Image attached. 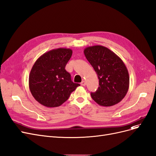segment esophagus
Returning a JSON list of instances; mask_svg holds the SVG:
<instances>
[{
	"mask_svg": "<svg viewBox=\"0 0 156 156\" xmlns=\"http://www.w3.org/2000/svg\"><path fill=\"white\" fill-rule=\"evenodd\" d=\"M81 84L82 86H85L86 85V82L84 81H83L82 82H81Z\"/></svg>",
	"mask_w": 156,
	"mask_h": 156,
	"instance_id": "34e87169",
	"label": "esophagus"
}]
</instances>
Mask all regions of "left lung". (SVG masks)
Wrapping results in <instances>:
<instances>
[{
	"mask_svg": "<svg viewBox=\"0 0 156 156\" xmlns=\"http://www.w3.org/2000/svg\"><path fill=\"white\" fill-rule=\"evenodd\" d=\"M84 54L99 79L100 87L96 92L91 93L92 98L103 107L112 106L121 101L129 85V73L123 61L102 45L87 47Z\"/></svg>",
	"mask_w": 156,
	"mask_h": 156,
	"instance_id": "8db88e82",
	"label": "left lung"
}]
</instances>
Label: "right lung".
I'll return each mask as SVG.
<instances>
[{
    "mask_svg": "<svg viewBox=\"0 0 156 156\" xmlns=\"http://www.w3.org/2000/svg\"><path fill=\"white\" fill-rule=\"evenodd\" d=\"M72 55L67 48L52 49L37 58L29 75L30 91L42 105L56 107L66 101L80 84L74 83L65 69Z\"/></svg>",
    "mask_w": 156,
    "mask_h": 156,
    "instance_id": "right-lung-1",
    "label": "right lung"
}]
</instances>
